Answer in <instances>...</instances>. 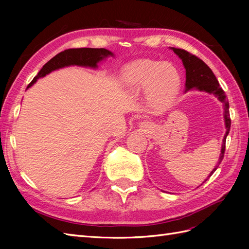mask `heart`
Returning <instances> with one entry per match:
<instances>
[{
	"mask_svg": "<svg viewBox=\"0 0 249 249\" xmlns=\"http://www.w3.org/2000/svg\"><path fill=\"white\" fill-rule=\"evenodd\" d=\"M121 80L123 86L131 91L146 89L147 102L151 107L163 110L177 96L181 76L171 63L138 60L123 68Z\"/></svg>",
	"mask_w": 249,
	"mask_h": 249,
	"instance_id": "1",
	"label": "heart"
}]
</instances>
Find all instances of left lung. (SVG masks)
<instances>
[{"label":"left lung","instance_id":"1","mask_svg":"<svg viewBox=\"0 0 249 249\" xmlns=\"http://www.w3.org/2000/svg\"><path fill=\"white\" fill-rule=\"evenodd\" d=\"M173 50L179 59L182 60L183 65L186 71V82H185V92L189 91V89H198L200 92H206L209 94L215 95L220 103L224 104V120H225V126H226V134L223 139V144H221L220 155L219 160L216 166L211 173L209 174L208 178L212 176L215 172L216 169L219 166L224 158L225 154V147H226V138L229 134L230 126H231V120H230V113H229V103L227 100V96L223 89L220 88L219 83L216 79L215 75L213 73L212 70L205 64V63L200 60L199 57L189 53L184 49H178V48H170ZM206 178V179H208ZM205 179V181H206ZM204 181V182H205ZM203 182V183H204Z\"/></svg>","mask_w":249,"mask_h":249}]
</instances>
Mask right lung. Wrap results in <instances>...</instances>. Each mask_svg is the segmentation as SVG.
Instances as JSON below:
<instances>
[{"label":"right lung","mask_w":249,"mask_h":249,"mask_svg":"<svg viewBox=\"0 0 249 249\" xmlns=\"http://www.w3.org/2000/svg\"><path fill=\"white\" fill-rule=\"evenodd\" d=\"M113 55L114 54L112 52L105 48H78L64 50L52 57L49 62L46 63L39 72L37 73V76H35L32 82L29 84L28 89L33 86L39 78L45 77L53 71L71 65L97 68V64L99 62L107 59L108 56Z\"/></svg>","instance_id":"right-lung-1"}]
</instances>
